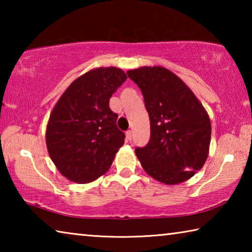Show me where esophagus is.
<instances>
[{"mask_svg":"<svg viewBox=\"0 0 252 252\" xmlns=\"http://www.w3.org/2000/svg\"><path fill=\"white\" fill-rule=\"evenodd\" d=\"M126 141H131V139H132V131H126Z\"/></svg>","mask_w":252,"mask_h":252,"instance_id":"obj_1","label":"esophagus"}]
</instances>
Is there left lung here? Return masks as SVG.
Masks as SVG:
<instances>
[{
	"mask_svg": "<svg viewBox=\"0 0 252 252\" xmlns=\"http://www.w3.org/2000/svg\"><path fill=\"white\" fill-rule=\"evenodd\" d=\"M127 76L141 89L151 138L135 155L149 176L167 186L192 178L209 156L211 122L191 89L163 66H141Z\"/></svg>",
	"mask_w": 252,
	"mask_h": 252,
	"instance_id": "8db88e82",
	"label": "left lung"
}]
</instances>
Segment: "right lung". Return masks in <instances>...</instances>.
<instances>
[{
  "mask_svg": "<svg viewBox=\"0 0 252 252\" xmlns=\"http://www.w3.org/2000/svg\"><path fill=\"white\" fill-rule=\"evenodd\" d=\"M127 79L117 66L95 67L72 82L51 111L45 131L49 156L67 180L89 183L108 171L123 143L110 97Z\"/></svg>",
  "mask_w": 252,
  "mask_h": 252,
  "instance_id": "1",
  "label": "right lung"
}]
</instances>
